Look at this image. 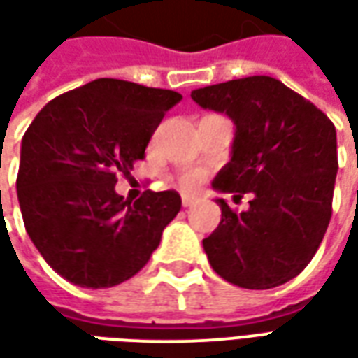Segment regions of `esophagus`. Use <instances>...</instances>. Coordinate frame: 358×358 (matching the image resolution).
<instances>
[{
    "mask_svg": "<svg viewBox=\"0 0 358 358\" xmlns=\"http://www.w3.org/2000/svg\"><path fill=\"white\" fill-rule=\"evenodd\" d=\"M195 203H197V199L192 197V195H182V205H184V207H194Z\"/></svg>",
    "mask_w": 358,
    "mask_h": 358,
    "instance_id": "esophagus-1",
    "label": "esophagus"
}]
</instances>
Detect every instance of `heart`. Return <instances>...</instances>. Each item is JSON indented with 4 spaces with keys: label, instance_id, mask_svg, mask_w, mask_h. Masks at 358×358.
Here are the masks:
<instances>
[{
    "label": "heart",
    "instance_id": "1",
    "mask_svg": "<svg viewBox=\"0 0 358 358\" xmlns=\"http://www.w3.org/2000/svg\"><path fill=\"white\" fill-rule=\"evenodd\" d=\"M201 180H203L201 171H189V172H184V174L178 178V182L182 187L192 189V187H195L197 184H201Z\"/></svg>",
    "mask_w": 358,
    "mask_h": 358
}]
</instances>
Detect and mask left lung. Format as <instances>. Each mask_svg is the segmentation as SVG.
I'll use <instances>...</instances> for the list:
<instances>
[{
	"mask_svg": "<svg viewBox=\"0 0 358 358\" xmlns=\"http://www.w3.org/2000/svg\"><path fill=\"white\" fill-rule=\"evenodd\" d=\"M203 109L236 124L232 159L213 187L253 194L203 240L218 276L245 289H270L299 274L322 241L338 174L336 126L316 105L272 76H248L192 92Z\"/></svg>",
	"mask_w": 358,
	"mask_h": 358,
	"instance_id": "1",
	"label": "left lung"
}]
</instances>
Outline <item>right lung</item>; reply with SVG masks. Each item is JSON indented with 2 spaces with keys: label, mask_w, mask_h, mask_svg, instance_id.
Returning <instances> with one entry per match:
<instances>
[{
  "label": "right lung",
  "mask_w": 358,
  "mask_h": 358,
  "mask_svg": "<svg viewBox=\"0 0 358 358\" xmlns=\"http://www.w3.org/2000/svg\"><path fill=\"white\" fill-rule=\"evenodd\" d=\"M178 92L97 78L51 99L28 126L17 195L45 263L80 287H113L138 274L178 215L174 189L128 201L115 192L145 157Z\"/></svg>",
  "instance_id": "obj_1"
}]
</instances>
